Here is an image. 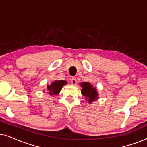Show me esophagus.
I'll return each instance as SVG.
<instances>
[{
    "label": "esophagus",
    "mask_w": 147,
    "mask_h": 147,
    "mask_svg": "<svg viewBox=\"0 0 147 147\" xmlns=\"http://www.w3.org/2000/svg\"><path fill=\"white\" fill-rule=\"evenodd\" d=\"M70 82H71V83L72 84V85H75L76 84H77V80H76L75 78H72V79H71V81H70Z\"/></svg>",
    "instance_id": "1"
}]
</instances>
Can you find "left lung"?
Instances as JSON below:
<instances>
[{
    "label": "left lung",
    "instance_id": "left-lung-1",
    "mask_svg": "<svg viewBox=\"0 0 147 147\" xmlns=\"http://www.w3.org/2000/svg\"><path fill=\"white\" fill-rule=\"evenodd\" d=\"M81 94L88 103H91L99 99V93L96 87H94L89 82H83L81 83Z\"/></svg>",
    "mask_w": 147,
    "mask_h": 147
}]
</instances>
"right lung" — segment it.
I'll return each mask as SVG.
<instances>
[{
  "instance_id": "add662e5",
  "label": "right lung",
  "mask_w": 147,
  "mask_h": 147,
  "mask_svg": "<svg viewBox=\"0 0 147 147\" xmlns=\"http://www.w3.org/2000/svg\"><path fill=\"white\" fill-rule=\"evenodd\" d=\"M66 84H67V82L64 80H55L50 85H47L46 93L51 96L58 95L62 88Z\"/></svg>"
}]
</instances>
